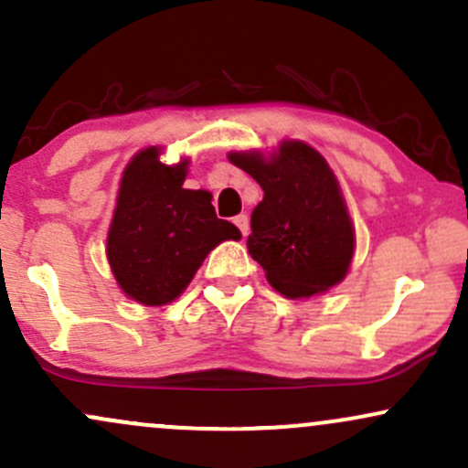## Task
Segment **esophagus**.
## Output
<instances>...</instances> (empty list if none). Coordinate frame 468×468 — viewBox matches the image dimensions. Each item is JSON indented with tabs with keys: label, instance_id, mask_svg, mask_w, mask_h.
<instances>
[{
	"label": "esophagus",
	"instance_id": "34e87169",
	"mask_svg": "<svg viewBox=\"0 0 468 468\" xmlns=\"http://www.w3.org/2000/svg\"><path fill=\"white\" fill-rule=\"evenodd\" d=\"M233 222H235V227L241 230V235L246 238V235H249V216H244V213H241V216L233 219Z\"/></svg>",
	"mask_w": 468,
	"mask_h": 468
}]
</instances>
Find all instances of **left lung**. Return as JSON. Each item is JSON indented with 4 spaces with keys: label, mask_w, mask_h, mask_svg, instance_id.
<instances>
[{
    "label": "left lung",
    "mask_w": 468,
    "mask_h": 468,
    "mask_svg": "<svg viewBox=\"0 0 468 468\" xmlns=\"http://www.w3.org/2000/svg\"><path fill=\"white\" fill-rule=\"evenodd\" d=\"M229 160L257 180L249 252L268 283L288 299L313 297L343 282L354 255V227L330 165L302 141L275 154L233 152Z\"/></svg>",
    "instance_id": "8db88e82"
}]
</instances>
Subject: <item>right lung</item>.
Here are the masks:
<instances>
[{
  "label": "right lung",
  "instance_id": "add662e5",
  "mask_svg": "<svg viewBox=\"0 0 468 468\" xmlns=\"http://www.w3.org/2000/svg\"><path fill=\"white\" fill-rule=\"evenodd\" d=\"M186 166L163 165L160 147H147L122 171L107 260L122 292L143 305L174 302L219 241L241 238L216 216L211 193L182 186Z\"/></svg>",
  "mask_w": 468,
  "mask_h": 468
}]
</instances>
